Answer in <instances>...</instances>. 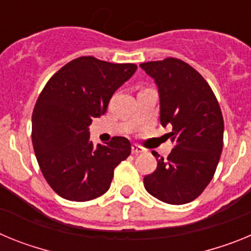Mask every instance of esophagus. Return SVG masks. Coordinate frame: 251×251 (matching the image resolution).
I'll return each instance as SVG.
<instances>
[{
	"label": "esophagus",
	"mask_w": 251,
	"mask_h": 251,
	"mask_svg": "<svg viewBox=\"0 0 251 251\" xmlns=\"http://www.w3.org/2000/svg\"><path fill=\"white\" fill-rule=\"evenodd\" d=\"M143 152V148L138 145H132V153L133 154H138V153Z\"/></svg>",
	"instance_id": "esophagus-1"
}]
</instances>
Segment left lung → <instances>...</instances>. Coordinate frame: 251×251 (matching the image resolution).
Returning <instances> with one entry per match:
<instances>
[{"label":"left lung","instance_id":"1","mask_svg":"<svg viewBox=\"0 0 251 251\" xmlns=\"http://www.w3.org/2000/svg\"><path fill=\"white\" fill-rule=\"evenodd\" d=\"M159 95V121L172 132L166 159L157 152V168L143 178L148 194L171 205L200 196L216 171L223 151L224 118L207 81L185 61L175 57L141 64Z\"/></svg>","mask_w":251,"mask_h":251}]
</instances>
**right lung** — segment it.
<instances>
[{
  "label": "right lung",
  "mask_w": 251,
  "mask_h": 251,
  "mask_svg": "<svg viewBox=\"0 0 251 251\" xmlns=\"http://www.w3.org/2000/svg\"><path fill=\"white\" fill-rule=\"evenodd\" d=\"M136 70L134 64L81 56L55 73L40 94L32 112V145L44 177L63 199L83 202L105 194L114 168L130 154L124 137L93 145L89 126Z\"/></svg>",
  "instance_id": "obj_1"
}]
</instances>
